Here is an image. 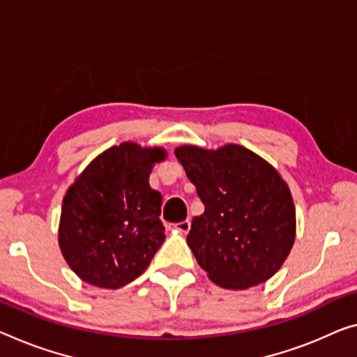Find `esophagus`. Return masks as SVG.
<instances>
[{
    "mask_svg": "<svg viewBox=\"0 0 357 357\" xmlns=\"http://www.w3.org/2000/svg\"><path fill=\"white\" fill-rule=\"evenodd\" d=\"M190 227H191L190 220H183V222L175 223L174 225V229H177V231H180V233H188L190 231Z\"/></svg>",
    "mask_w": 357,
    "mask_h": 357,
    "instance_id": "esophagus-1",
    "label": "esophagus"
}]
</instances>
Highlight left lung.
<instances>
[{"label":"left lung","mask_w":357,"mask_h":357,"mask_svg":"<svg viewBox=\"0 0 357 357\" xmlns=\"http://www.w3.org/2000/svg\"><path fill=\"white\" fill-rule=\"evenodd\" d=\"M175 156L204 204L186 236L199 266L223 289L270 279L295 241V207L281 175L241 145H185Z\"/></svg>","instance_id":"obj_1"}]
</instances>
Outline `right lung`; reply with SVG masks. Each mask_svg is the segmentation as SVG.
Instances as JSON below:
<instances>
[{
    "mask_svg": "<svg viewBox=\"0 0 357 357\" xmlns=\"http://www.w3.org/2000/svg\"><path fill=\"white\" fill-rule=\"evenodd\" d=\"M162 148L130 142L98 155L63 197L59 244L84 282L119 289L146 270L166 239L162 197L148 178Z\"/></svg>",
    "mask_w": 357,
    "mask_h": 357,
    "instance_id": "1",
    "label": "right lung"
}]
</instances>
